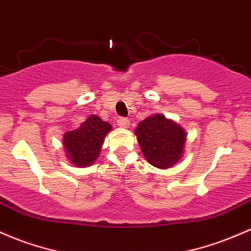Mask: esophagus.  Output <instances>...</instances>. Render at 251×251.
Returning a JSON list of instances; mask_svg holds the SVG:
<instances>
[{
	"mask_svg": "<svg viewBox=\"0 0 251 251\" xmlns=\"http://www.w3.org/2000/svg\"><path fill=\"white\" fill-rule=\"evenodd\" d=\"M117 123L120 127H127V126L130 125V120H128L127 118H119Z\"/></svg>",
	"mask_w": 251,
	"mask_h": 251,
	"instance_id": "1",
	"label": "esophagus"
}]
</instances>
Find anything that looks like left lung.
<instances>
[{
  "label": "left lung",
  "mask_w": 251,
  "mask_h": 251,
  "mask_svg": "<svg viewBox=\"0 0 251 251\" xmlns=\"http://www.w3.org/2000/svg\"><path fill=\"white\" fill-rule=\"evenodd\" d=\"M136 136L143 155L157 168L174 166L182 156L186 133L164 115H151L140 121Z\"/></svg>",
  "instance_id": "1"
}]
</instances>
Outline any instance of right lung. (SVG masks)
I'll list each match as a JSON object with an SVG mask.
<instances>
[{"label": "right lung", "mask_w": 251, "mask_h": 251, "mask_svg": "<svg viewBox=\"0 0 251 251\" xmlns=\"http://www.w3.org/2000/svg\"><path fill=\"white\" fill-rule=\"evenodd\" d=\"M111 130V124L102 121L96 115H90L78 128L67 132L63 144L71 163L77 167L94 163L100 155L104 137Z\"/></svg>", "instance_id": "right-lung-1"}]
</instances>
